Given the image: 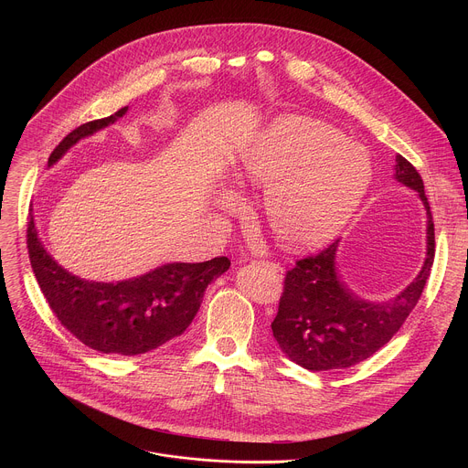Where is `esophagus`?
<instances>
[{"mask_svg":"<svg viewBox=\"0 0 468 468\" xmlns=\"http://www.w3.org/2000/svg\"><path fill=\"white\" fill-rule=\"evenodd\" d=\"M259 262H262V264H266V266H274V269H282V266H278V264H274V262H264V261H259Z\"/></svg>","mask_w":468,"mask_h":468,"instance_id":"34e87169","label":"esophagus"}]
</instances>
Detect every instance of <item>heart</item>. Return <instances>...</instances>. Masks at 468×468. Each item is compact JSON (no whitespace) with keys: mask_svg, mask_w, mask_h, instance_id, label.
<instances>
[{"mask_svg":"<svg viewBox=\"0 0 468 468\" xmlns=\"http://www.w3.org/2000/svg\"><path fill=\"white\" fill-rule=\"evenodd\" d=\"M372 174L368 154L341 131L292 116L264 129L235 165L240 181L266 186V226L292 250L335 237L363 204Z\"/></svg>","mask_w":468,"mask_h":468,"instance_id":"obj_1","label":"heart"}]
</instances>
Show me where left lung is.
I'll use <instances>...</instances> for the list:
<instances>
[{
  "label": "left lung",
  "mask_w": 468,
  "mask_h": 468,
  "mask_svg": "<svg viewBox=\"0 0 468 468\" xmlns=\"http://www.w3.org/2000/svg\"><path fill=\"white\" fill-rule=\"evenodd\" d=\"M394 179L415 190L426 209L428 246L422 271L394 298L368 302L341 282L335 261L339 240L296 261L285 276L272 333L282 352L307 370L348 368L368 359L396 335L422 296L435 257L433 218L422 177L402 155H396Z\"/></svg>",
  "instance_id": "1"
}]
</instances>
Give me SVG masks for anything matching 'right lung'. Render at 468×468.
<instances>
[{
    "instance_id": "right-lung-1",
    "label": "right lung",
    "mask_w": 468,
    "mask_h": 468,
    "mask_svg": "<svg viewBox=\"0 0 468 468\" xmlns=\"http://www.w3.org/2000/svg\"><path fill=\"white\" fill-rule=\"evenodd\" d=\"M127 112L87 122L66 135L51 152L55 165L81 139L114 123ZM31 269L53 314L85 346L101 354L139 356L181 335L202 305L207 285L229 269L228 257L204 262H168L133 280L100 283L64 271L46 251L33 215L27 222Z\"/></svg>"
}]
</instances>
